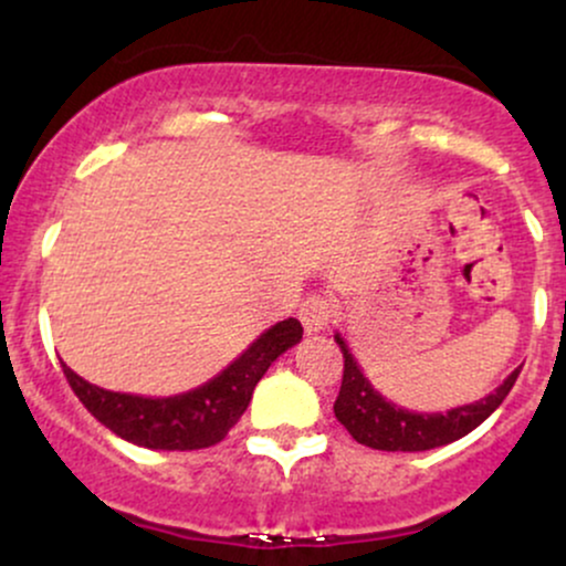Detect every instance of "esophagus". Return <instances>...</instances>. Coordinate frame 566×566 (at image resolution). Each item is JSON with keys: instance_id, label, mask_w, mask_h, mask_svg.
<instances>
[{"instance_id": "esophagus-1", "label": "esophagus", "mask_w": 566, "mask_h": 566, "mask_svg": "<svg viewBox=\"0 0 566 566\" xmlns=\"http://www.w3.org/2000/svg\"><path fill=\"white\" fill-rule=\"evenodd\" d=\"M297 316H301L305 333H322L335 319V303L324 295H311L301 303Z\"/></svg>"}]
</instances>
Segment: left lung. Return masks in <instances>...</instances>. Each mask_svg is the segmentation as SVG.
Instances as JSON below:
<instances>
[{
  "instance_id": "obj_1",
  "label": "left lung",
  "mask_w": 566,
  "mask_h": 566,
  "mask_svg": "<svg viewBox=\"0 0 566 566\" xmlns=\"http://www.w3.org/2000/svg\"><path fill=\"white\" fill-rule=\"evenodd\" d=\"M335 340L343 350V382L335 399V418L346 426V431L359 444L373 447V450L423 452L458 441L476 426H482L503 405L518 373H522V367L513 369L495 391L473 401V405L454 407L450 412H409V409L382 399L373 388V382L365 378L361 367L356 365L346 340L340 335H335Z\"/></svg>"
}]
</instances>
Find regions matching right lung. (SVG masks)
Segmentation results:
<instances>
[{
    "mask_svg": "<svg viewBox=\"0 0 566 566\" xmlns=\"http://www.w3.org/2000/svg\"><path fill=\"white\" fill-rule=\"evenodd\" d=\"M303 337L297 319H284L258 337L218 378L167 399L116 394L87 382L63 365L71 391L95 420L125 441L148 450H205L239 423L258 380L284 350Z\"/></svg>",
    "mask_w": 566,
    "mask_h": 566,
    "instance_id": "obj_1",
    "label": "right lung"
}]
</instances>
